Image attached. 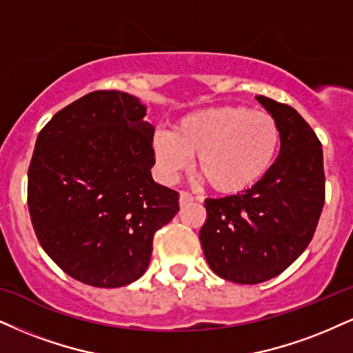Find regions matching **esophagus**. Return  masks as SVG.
<instances>
[{
	"instance_id": "esophagus-1",
	"label": "esophagus",
	"mask_w": 353,
	"mask_h": 353,
	"mask_svg": "<svg viewBox=\"0 0 353 353\" xmlns=\"http://www.w3.org/2000/svg\"><path fill=\"white\" fill-rule=\"evenodd\" d=\"M191 201H194V196L188 191H180V206L183 208L186 204H190Z\"/></svg>"
}]
</instances>
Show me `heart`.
I'll use <instances>...</instances> for the list:
<instances>
[{
    "label": "heart",
    "mask_w": 353,
    "mask_h": 353,
    "mask_svg": "<svg viewBox=\"0 0 353 353\" xmlns=\"http://www.w3.org/2000/svg\"><path fill=\"white\" fill-rule=\"evenodd\" d=\"M281 134L268 112L214 106L181 117L175 130H155L152 150L167 180L196 157L198 176L211 190L237 194L262 181L275 163Z\"/></svg>",
    "instance_id": "heart-1"
}]
</instances>
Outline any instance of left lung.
Returning a JSON list of instances; mask_svg holds the SVG:
<instances>
[{"label":"left lung","instance_id":"left-lung-1","mask_svg":"<svg viewBox=\"0 0 353 353\" xmlns=\"http://www.w3.org/2000/svg\"><path fill=\"white\" fill-rule=\"evenodd\" d=\"M276 121L280 154L262 181L243 193L208 198L199 230L216 275L256 285L280 275L310 245L325 198L323 145L288 104L256 97Z\"/></svg>","mask_w":353,"mask_h":353}]
</instances>
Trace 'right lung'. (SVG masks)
<instances>
[{
    "instance_id": "1",
    "label": "right lung",
    "mask_w": 353,
    "mask_h": 353,
    "mask_svg": "<svg viewBox=\"0 0 353 353\" xmlns=\"http://www.w3.org/2000/svg\"><path fill=\"white\" fill-rule=\"evenodd\" d=\"M123 91H93L59 111L36 141L28 204L42 249L67 275L97 288L136 281L154 234L178 212V193L150 168L154 125Z\"/></svg>"
}]
</instances>
